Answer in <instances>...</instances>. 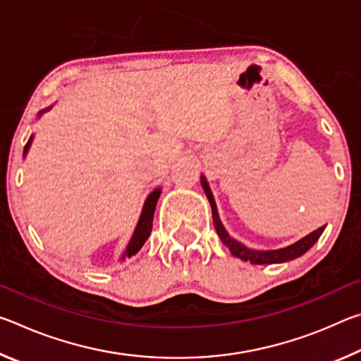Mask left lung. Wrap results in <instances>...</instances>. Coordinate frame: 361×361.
Listing matches in <instances>:
<instances>
[{"instance_id": "1", "label": "left lung", "mask_w": 361, "mask_h": 361, "mask_svg": "<svg viewBox=\"0 0 361 361\" xmlns=\"http://www.w3.org/2000/svg\"><path fill=\"white\" fill-rule=\"evenodd\" d=\"M200 183H202V188L205 191L207 199H209L210 207H212V216H213V224H215V229L218 232L219 239L224 243L226 247L229 248V252L240 258L242 261H250L252 264H274V262H285L290 259H295L298 256L304 255L307 250L314 245V243L320 239L322 232L325 231V226H322L314 232H310L309 235L302 237L301 240H298L291 245L285 247V248H279V250H250L247 248L243 243L237 242L235 239L228 234V231L224 229V226L221 224V219L218 216V210H216V204L215 199H213V194L210 191L209 183H207L205 176L200 175Z\"/></svg>"}]
</instances>
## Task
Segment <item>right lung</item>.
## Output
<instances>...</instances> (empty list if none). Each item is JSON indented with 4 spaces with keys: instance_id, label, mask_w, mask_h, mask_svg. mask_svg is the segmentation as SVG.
Wrapping results in <instances>:
<instances>
[{
    "instance_id": "obj_1",
    "label": "right lung",
    "mask_w": 361,
    "mask_h": 361,
    "mask_svg": "<svg viewBox=\"0 0 361 361\" xmlns=\"http://www.w3.org/2000/svg\"><path fill=\"white\" fill-rule=\"evenodd\" d=\"M47 109H42V111H39V116L44 111H47ZM32 142H33V135L30 137V140L25 145V149H23V156H25L28 152V148H30V145H32ZM159 195H161V189H154V191H152L148 195V199L145 200L142 215H140L137 228H135V231H133V235H132V239L129 242V245H127L124 255H122V259H124L126 256H129V258H130V256L138 253L140 248H142L145 245V242L148 240V237L151 234V229H152V218H154V210H156V204H157Z\"/></svg>"
}]
</instances>
